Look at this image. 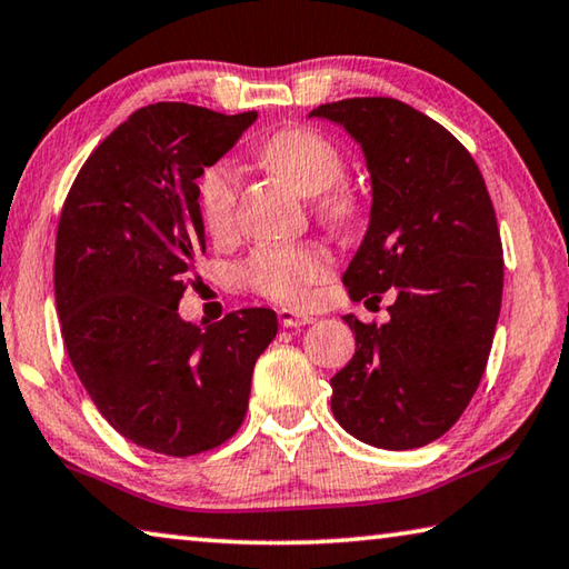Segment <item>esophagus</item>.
Returning a JSON list of instances; mask_svg holds the SVG:
<instances>
[{
	"mask_svg": "<svg viewBox=\"0 0 569 569\" xmlns=\"http://www.w3.org/2000/svg\"><path fill=\"white\" fill-rule=\"evenodd\" d=\"M277 317H279V325H282V327H300V325H310V322H315V317H312V315L290 310V307H282V310L277 312Z\"/></svg>",
	"mask_w": 569,
	"mask_h": 569,
	"instance_id": "34e87169",
	"label": "esophagus"
}]
</instances>
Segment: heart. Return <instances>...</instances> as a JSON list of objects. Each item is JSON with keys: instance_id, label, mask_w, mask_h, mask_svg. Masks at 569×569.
Wrapping results in <instances>:
<instances>
[{"instance_id": "1", "label": "heart", "mask_w": 569, "mask_h": 569, "mask_svg": "<svg viewBox=\"0 0 569 569\" xmlns=\"http://www.w3.org/2000/svg\"><path fill=\"white\" fill-rule=\"evenodd\" d=\"M262 162L305 197H317L320 214L345 224L357 214V199L337 187L345 177V154L332 139L307 127L279 129L259 149ZM197 207L214 239L234 227L237 172L232 164H209L197 179ZM332 272V254L312 242L262 244L247 257L242 279L249 290L282 305L310 302L312 290Z\"/></svg>"}]
</instances>
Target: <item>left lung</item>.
Segmentation results:
<instances>
[{
  "label": "left lung",
  "mask_w": 569,
  "mask_h": 569,
  "mask_svg": "<svg viewBox=\"0 0 569 569\" xmlns=\"http://www.w3.org/2000/svg\"><path fill=\"white\" fill-rule=\"evenodd\" d=\"M310 117L342 124L372 179L342 282L355 302L397 290L382 327L345 315L357 350L330 380L335 420L372 447L415 450L460 420L492 350L505 272L492 199L472 154L400 99L352 97Z\"/></svg>",
  "instance_id": "obj_1"
}]
</instances>
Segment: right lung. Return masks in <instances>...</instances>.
<instances>
[{"label": "right lung", "instance_id": "add662e5", "mask_svg": "<svg viewBox=\"0 0 569 569\" xmlns=\"http://www.w3.org/2000/svg\"><path fill=\"white\" fill-rule=\"evenodd\" d=\"M254 119L184 102L137 109L64 199L54 297L67 355L104 420L144 450L189 457L227 442L277 335L264 307L204 330L177 312L204 252L197 179Z\"/></svg>", "mask_w": 569, "mask_h": 569}]
</instances>
